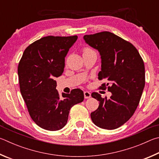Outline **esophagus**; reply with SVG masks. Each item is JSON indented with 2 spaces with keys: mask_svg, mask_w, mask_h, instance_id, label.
<instances>
[{
  "mask_svg": "<svg viewBox=\"0 0 159 159\" xmlns=\"http://www.w3.org/2000/svg\"><path fill=\"white\" fill-rule=\"evenodd\" d=\"M84 96L85 98H89L91 97V93L87 91H85L84 92Z\"/></svg>",
  "mask_w": 159,
  "mask_h": 159,
  "instance_id": "1",
  "label": "esophagus"
}]
</instances>
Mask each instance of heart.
Here are the masks:
<instances>
[{
    "label": "heart",
    "mask_w": 159,
    "mask_h": 159,
    "mask_svg": "<svg viewBox=\"0 0 159 159\" xmlns=\"http://www.w3.org/2000/svg\"><path fill=\"white\" fill-rule=\"evenodd\" d=\"M90 51H92V50H91L89 48H88V47H85V48H84V49H83V52H84V53L90 52Z\"/></svg>",
    "instance_id": "heart-1"
}]
</instances>
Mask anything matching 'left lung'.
Returning a JSON list of instances; mask_svg holds the SVG:
<instances>
[{"label": "left lung", "instance_id": "8db88e82", "mask_svg": "<svg viewBox=\"0 0 159 159\" xmlns=\"http://www.w3.org/2000/svg\"><path fill=\"white\" fill-rule=\"evenodd\" d=\"M84 39L100 52L102 64L98 80L107 81L101 89L112 93L109 99L97 92L91 93L99 106L91 113V118L97 126L116 129L129 120L140 102L145 84L144 61L133 44L112 33L85 35Z\"/></svg>", "mask_w": 159, "mask_h": 159}]
</instances>
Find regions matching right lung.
I'll return each mask as SVG.
<instances>
[{
	"instance_id": "add662e5",
	"label": "right lung",
	"mask_w": 159,
	"mask_h": 159,
	"mask_svg": "<svg viewBox=\"0 0 159 159\" xmlns=\"http://www.w3.org/2000/svg\"><path fill=\"white\" fill-rule=\"evenodd\" d=\"M77 39V35L42 38L26 47L19 63L21 96L33 121L43 129H62L70 108L84 101V93L80 89L61 97L54 80L62 75L66 56Z\"/></svg>"
}]
</instances>
